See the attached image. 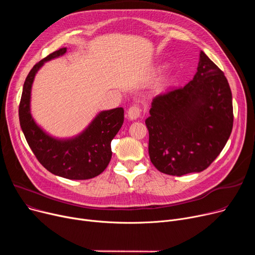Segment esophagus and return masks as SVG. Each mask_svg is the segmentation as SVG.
<instances>
[{
	"instance_id": "34e87169",
	"label": "esophagus",
	"mask_w": 255,
	"mask_h": 255,
	"mask_svg": "<svg viewBox=\"0 0 255 255\" xmlns=\"http://www.w3.org/2000/svg\"><path fill=\"white\" fill-rule=\"evenodd\" d=\"M141 110L138 105H132L127 111V116L130 120H136L140 116Z\"/></svg>"
}]
</instances>
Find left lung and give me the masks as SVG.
Here are the masks:
<instances>
[{"instance_id":"1","label":"left lung","mask_w":255,"mask_h":255,"mask_svg":"<svg viewBox=\"0 0 255 255\" xmlns=\"http://www.w3.org/2000/svg\"><path fill=\"white\" fill-rule=\"evenodd\" d=\"M150 115L145 125L153 165L170 176L203 171L221 153L233 130L229 82L200 51L193 79L155 97Z\"/></svg>"}]
</instances>
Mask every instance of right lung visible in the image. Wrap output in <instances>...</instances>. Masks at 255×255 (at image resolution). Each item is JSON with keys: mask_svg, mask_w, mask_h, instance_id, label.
<instances>
[{"mask_svg": "<svg viewBox=\"0 0 255 255\" xmlns=\"http://www.w3.org/2000/svg\"><path fill=\"white\" fill-rule=\"evenodd\" d=\"M65 52L66 47L51 52L29 72L19 102V123L32 152L48 171L70 180H88L100 175L109 165L113 154L111 142L123 125L124 110L118 107L100 113L82 134L72 139L52 138L40 129L30 113L33 80L44 62Z\"/></svg>", "mask_w": 255, "mask_h": 255, "instance_id": "1", "label": "right lung"}]
</instances>
